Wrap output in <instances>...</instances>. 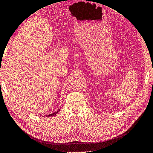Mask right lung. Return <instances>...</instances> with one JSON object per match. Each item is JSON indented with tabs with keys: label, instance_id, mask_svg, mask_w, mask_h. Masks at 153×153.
Masks as SVG:
<instances>
[{
	"label": "right lung",
	"instance_id": "1",
	"mask_svg": "<svg viewBox=\"0 0 153 153\" xmlns=\"http://www.w3.org/2000/svg\"><path fill=\"white\" fill-rule=\"evenodd\" d=\"M59 111H60V109H58V111H55V112H54V113H51V114H49V115H47V116H48V117L54 116V115H56V113H57Z\"/></svg>",
	"mask_w": 153,
	"mask_h": 153
}]
</instances>
